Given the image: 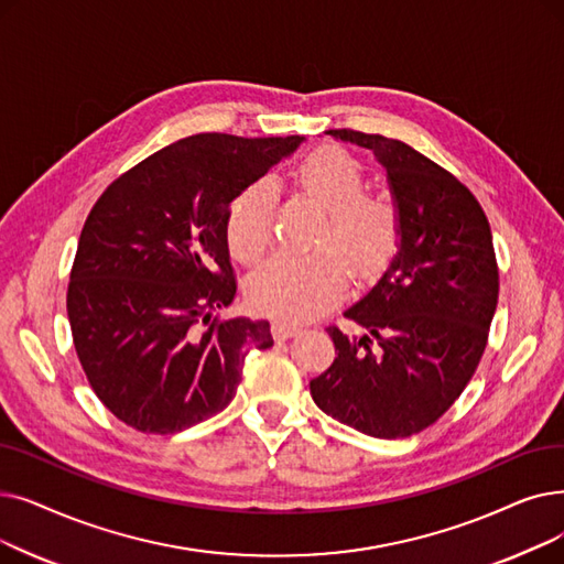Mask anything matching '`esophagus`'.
Masks as SVG:
<instances>
[{"mask_svg": "<svg viewBox=\"0 0 564 564\" xmlns=\"http://www.w3.org/2000/svg\"><path fill=\"white\" fill-rule=\"evenodd\" d=\"M300 332H302L300 325H292V323H285V321H279V323L272 325V334H274L276 340H285V338L295 336V334H300Z\"/></svg>", "mask_w": 564, "mask_h": 564, "instance_id": "esophagus-1", "label": "esophagus"}]
</instances>
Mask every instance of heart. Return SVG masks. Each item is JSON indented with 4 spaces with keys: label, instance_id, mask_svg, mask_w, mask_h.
Instances as JSON below:
<instances>
[{
    "label": "heart",
    "instance_id": "heart-1",
    "mask_svg": "<svg viewBox=\"0 0 564 564\" xmlns=\"http://www.w3.org/2000/svg\"><path fill=\"white\" fill-rule=\"evenodd\" d=\"M295 177L302 191L327 209L325 239L346 249L355 272L371 276L397 253L403 212L389 193L364 191L361 163L336 144L306 154ZM276 184L256 180L230 205L226 239L241 264H256L272 241ZM348 290V260L336 247L311 253H279L249 283L251 304L283 321H304L334 306Z\"/></svg>",
    "mask_w": 564,
    "mask_h": 564
}]
</instances>
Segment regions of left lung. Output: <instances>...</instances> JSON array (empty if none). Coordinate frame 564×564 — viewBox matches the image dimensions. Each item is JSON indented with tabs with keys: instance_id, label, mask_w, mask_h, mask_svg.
Masks as SVG:
<instances>
[{
	"instance_id": "left-lung-1",
	"label": "left lung",
	"mask_w": 564,
	"mask_h": 564,
	"mask_svg": "<svg viewBox=\"0 0 564 564\" xmlns=\"http://www.w3.org/2000/svg\"><path fill=\"white\" fill-rule=\"evenodd\" d=\"M332 135L376 152L403 232L378 285L346 311L366 334L327 327L336 359L311 380V397L366 435L408 437L443 417L484 355L500 290L491 226L473 191L410 144L352 129Z\"/></svg>"
}]
</instances>
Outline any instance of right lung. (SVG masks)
Returning a JSON list of instances; mask_svg holds the SVG:
<instances>
[{"label": "right lung", "instance_id": "1", "mask_svg": "<svg viewBox=\"0 0 564 564\" xmlns=\"http://www.w3.org/2000/svg\"><path fill=\"white\" fill-rule=\"evenodd\" d=\"M300 135L198 133L119 175L91 207L70 267L66 311L83 371L119 422L177 433L228 408L267 321L221 317L237 281L230 203Z\"/></svg>", "mask_w": 564, "mask_h": 564}]
</instances>
